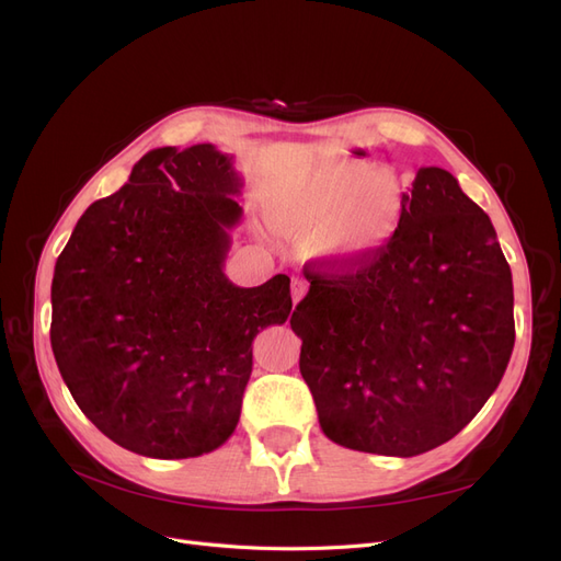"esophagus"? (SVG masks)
I'll list each match as a JSON object with an SVG mask.
<instances>
[{
	"label": "esophagus",
	"instance_id": "obj_1",
	"mask_svg": "<svg viewBox=\"0 0 561 561\" xmlns=\"http://www.w3.org/2000/svg\"><path fill=\"white\" fill-rule=\"evenodd\" d=\"M306 293H308V283L304 278H293V301H295V306L304 299Z\"/></svg>",
	"mask_w": 561,
	"mask_h": 561
}]
</instances>
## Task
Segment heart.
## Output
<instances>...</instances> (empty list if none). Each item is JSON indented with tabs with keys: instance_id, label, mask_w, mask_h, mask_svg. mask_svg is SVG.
<instances>
[{
	"instance_id": "heart-1",
	"label": "heart",
	"mask_w": 561,
	"mask_h": 561,
	"mask_svg": "<svg viewBox=\"0 0 561 561\" xmlns=\"http://www.w3.org/2000/svg\"><path fill=\"white\" fill-rule=\"evenodd\" d=\"M405 190L388 169L327 160L268 190L262 214L272 234L308 241L324 262L351 266L378 255L399 231Z\"/></svg>"
}]
</instances>
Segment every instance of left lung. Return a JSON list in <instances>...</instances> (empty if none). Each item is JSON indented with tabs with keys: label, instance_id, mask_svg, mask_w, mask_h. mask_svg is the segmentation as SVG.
I'll list each match as a JSON object with an SVG mask.
<instances>
[{
	"label": "left lung",
	"instance_id": "1",
	"mask_svg": "<svg viewBox=\"0 0 561 561\" xmlns=\"http://www.w3.org/2000/svg\"><path fill=\"white\" fill-rule=\"evenodd\" d=\"M334 266L304 268L311 287L289 318L324 436L388 457L443 446L499 388L515 343L490 216L450 171L420 167L394 239Z\"/></svg>",
	"mask_w": 561,
	"mask_h": 561
}]
</instances>
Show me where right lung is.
Returning a JSON list of instances; mask_svg holds the SVG:
<instances>
[{
    "label": "right lung",
    "instance_id": "add662e5",
    "mask_svg": "<svg viewBox=\"0 0 561 561\" xmlns=\"http://www.w3.org/2000/svg\"><path fill=\"white\" fill-rule=\"evenodd\" d=\"M241 176L214 144L156 148L88 206L55 262L50 345L85 417L156 459L199 457L234 434L253 341L293 311L289 278L231 283Z\"/></svg>",
    "mask_w": 561,
    "mask_h": 561
}]
</instances>
